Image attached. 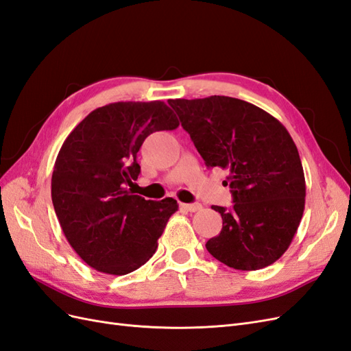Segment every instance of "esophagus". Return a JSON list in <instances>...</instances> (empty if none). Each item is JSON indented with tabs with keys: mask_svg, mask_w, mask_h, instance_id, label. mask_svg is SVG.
<instances>
[{
	"mask_svg": "<svg viewBox=\"0 0 351 351\" xmlns=\"http://www.w3.org/2000/svg\"><path fill=\"white\" fill-rule=\"evenodd\" d=\"M181 207L186 212H198L199 208H202V204L199 203H191V204H181Z\"/></svg>",
	"mask_w": 351,
	"mask_h": 351,
	"instance_id": "obj_1",
	"label": "esophagus"
}]
</instances>
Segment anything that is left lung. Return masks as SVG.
I'll return each instance as SVG.
<instances>
[{"instance_id":"obj_1","label":"left lung","mask_w":351,"mask_h":351,"mask_svg":"<svg viewBox=\"0 0 351 351\" xmlns=\"http://www.w3.org/2000/svg\"><path fill=\"white\" fill-rule=\"evenodd\" d=\"M207 167L226 169L234 206L212 208L222 231L206 243L219 262L238 270L275 263L291 244L304 212L306 181L285 126L243 99L212 95L169 99Z\"/></svg>"}]
</instances>
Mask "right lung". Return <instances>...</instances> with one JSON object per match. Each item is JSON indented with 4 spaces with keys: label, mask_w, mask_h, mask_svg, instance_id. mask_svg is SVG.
<instances>
[{
    "label": "right lung",
    "mask_w": 351,
    "mask_h": 351,
    "mask_svg": "<svg viewBox=\"0 0 351 351\" xmlns=\"http://www.w3.org/2000/svg\"><path fill=\"white\" fill-rule=\"evenodd\" d=\"M178 126L163 101H119L89 113L60 148L51 178L56 215L69 244L98 272L131 274L156 253L176 199L153 202L128 186L141 172L144 139Z\"/></svg>",
    "instance_id": "1"
}]
</instances>
